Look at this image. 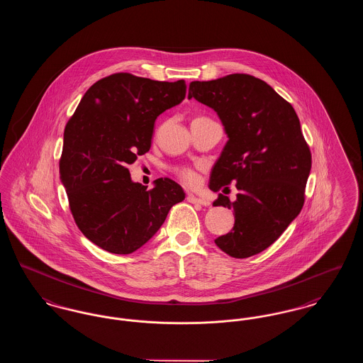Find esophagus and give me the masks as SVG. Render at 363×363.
<instances>
[{
	"label": "esophagus",
	"instance_id": "obj_1",
	"mask_svg": "<svg viewBox=\"0 0 363 363\" xmlns=\"http://www.w3.org/2000/svg\"><path fill=\"white\" fill-rule=\"evenodd\" d=\"M188 201L191 203V204H199V206H204V207H208V206L211 204L208 200L200 199V197H196V196H193V194H189V196H188Z\"/></svg>",
	"mask_w": 363,
	"mask_h": 363
}]
</instances>
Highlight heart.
I'll return each mask as SVG.
<instances>
[{"mask_svg": "<svg viewBox=\"0 0 363 363\" xmlns=\"http://www.w3.org/2000/svg\"><path fill=\"white\" fill-rule=\"evenodd\" d=\"M174 173L177 174L178 178H179L186 186H190V188L197 186L199 182H200L199 174H197V172H196L194 169L189 167V166H178V167L174 169Z\"/></svg>", "mask_w": 363, "mask_h": 363, "instance_id": "obj_1", "label": "heart"}]
</instances>
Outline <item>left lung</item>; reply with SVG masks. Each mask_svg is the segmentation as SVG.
<instances>
[{"instance_id":"left-lung-1","label":"left lung","mask_w":363,"mask_h":363,"mask_svg":"<svg viewBox=\"0 0 363 363\" xmlns=\"http://www.w3.org/2000/svg\"><path fill=\"white\" fill-rule=\"evenodd\" d=\"M188 98L213 108L228 141L216 160L209 189L235 182L234 203L219 193L215 207L234 211L230 233L215 240L228 256L246 259L269 247L299 215L311 154L293 106L265 82L233 73L191 82Z\"/></svg>"}]
</instances>
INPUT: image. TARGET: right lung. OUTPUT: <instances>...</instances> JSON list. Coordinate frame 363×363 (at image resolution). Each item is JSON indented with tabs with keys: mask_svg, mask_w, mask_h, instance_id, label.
Returning a JSON list of instances; mask_svg holds the SVG:
<instances>
[{
	"mask_svg": "<svg viewBox=\"0 0 363 363\" xmlns=\"http://www.w3.org/2000/svg\"><path fill=\"white\" fill-rule=\"evenodd\" d=\"M185 95L184 80L114 73L88 88L67 123L60 177L70 212L80 231L106 252L138 250L185 199L170 178L156 179L148 190L133 182L128 170L150 151L156 118Z\"/></svg>",
	"mask_w": 363,
	"mask_h": 363,
	"instance_id": "1",
	"label": "right lung"
}]
</instances>
